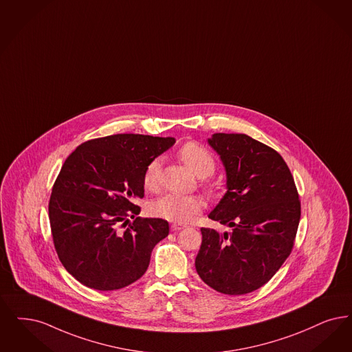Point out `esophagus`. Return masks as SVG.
<instances>
[{"label":"esophagus","instance_id":"esophagus-1","mask_svg":"<svg viewBox=\"0 0 352 352\" xmlns=\"http://www.w3.org/2000/svg\"><path fill=\"white\" fill-rule=\"evenodd\" d=\"M183 228H186V226H181V224H171V226H170L171 232H178V230H181Z\"/></svg>","mask_w":352,"mask_h":352}]
</instances>
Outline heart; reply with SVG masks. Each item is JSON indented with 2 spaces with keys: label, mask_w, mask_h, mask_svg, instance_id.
<instances>
[{
  "label": "heart",
  "mask_w": 352,
  "mask_h": 352,
  "mask_svg": "<svg viewBox=\"0 0 352 352\" xmlns=\"http://www.w3.org/2000/svg\"><path fill=\"white\" fill-rule=\"evenodd\" d=\"M179 158L183 164L199 178L210 177L214 170V160L211 153L197 142H187L179 149ZM161 160L155 158L149 162L144 173V186L148 190H155L160 183ZM204 203L200 197H184L179 194H166L151 203V213L173 223H188L203 210Z\"/></svg>",
  "instance_id": "obj_1"
}]
</instances>
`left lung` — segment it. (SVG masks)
I'll list each match as a JSON object with an SVG mask.
<instances>
[{"mask_svg": "<svg viewBox=\"0 0 352 352\" xmlns=\"http://www.w3.org/2000/svg\"><path fill=\"white\" fill-rule=\"evenodd\" d=\"M208 145L226 174V195L208 217L232 232L201 228L195 267L217 292L250 294L276 274L294 248L301 214L295 181L276 151L245 133H213Z\"/></svg>", "mask_w": 352, "mask_h": 352, "instance_id": "obj_1", "label": "left lung"}]
</instances>
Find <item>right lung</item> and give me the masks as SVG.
Segmentation results:
<instances>
[{"instance_id":"obj_1","label":"right lung","mask_w":352,"mask_h":352,"mask_svg":"<svg viewBox=\"0 0 352 352\" xmlns=\"http://www.w3.org/2000/svg\"><path fill=\"white\" fill-rule=\"evenodd\" d=\"M174 138L119 133L86 141L64 162L48 213L58 259L76 280L98 291L140 279L155 245L169 234L162 219L136 217L144 173ZM129 228L120 231L122 223Z\"/></svg>"}]
</instances>
